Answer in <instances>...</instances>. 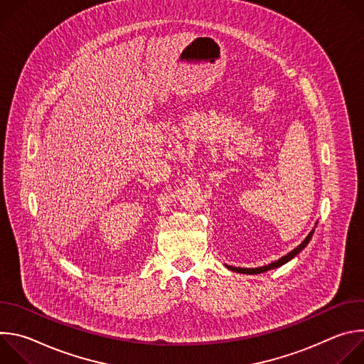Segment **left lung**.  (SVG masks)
<instances>
[{"label": "left lung", "mask_w": 364, "mask_h": 364, "mask_svg": "<svg viewBox=\"0 0 364 364\" xmlns=\"http://www.w3.org/2000/svg\"><path fill=\"white\" fill-rule=\"evenodd\" d=\"M316 226H317V225H316ZM313 233H314V229L308 233V236L304 239V242H302L301 245H298L294 250H291L289 253H287L285 256H282L281 259H278V261H275V262H272V264H269V265H265V267H261V268H236V267H229V265H226V267H228L230 271H233V272H237V274H247V275H256V274H262V272H267V271L279 268V267H282L284 264L289 262L294 256H296V255L309 243L311 237H313Z\"/></svg>", "instance_id": "8db88e82"}]
</instances>
